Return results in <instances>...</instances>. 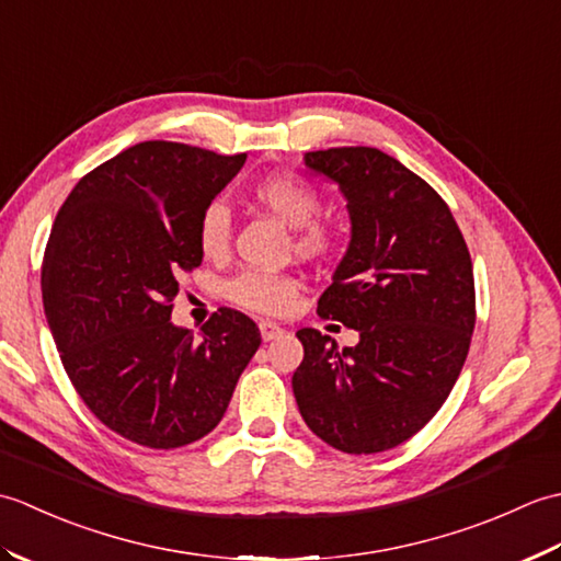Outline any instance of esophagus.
Masks as SVG:
<instances>
[{
  "mask_svg": "<svg viewBox=\"0 0 561 561\" xmlns=\"http://www.w3.org/2000/svg\"><path fill=\"white\" fill-rule=\"evenodd\" d=\"M282 332L284 330L277 323H270V320H260V335H262V340H265V342L277 340Z\"/></svg>",
  "mask_w": 561,
  "mask_h": 561,
  "instance_id": "34e87169",
  "label": "esophagus"
}]
</instances>
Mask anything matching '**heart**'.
I'll list each match as a JSON object with an SVG mask.
<instances>
[{
    "label": "heart",
    "mask_w": 561,
    "mask_h": 561,
    "mask_svg": "<svg viewBox=\"0 0 561 561\" xmlns=\"http://www.w3.org/2000/svg\"><path fill=\"white\" fill-rule=\"evenodd\" d=\"M250 199L270 211L289 229H301L296 236V250L299 253H323L328 250L332 236L328 229L311 224L320 209L316 190L304 178L289 171L267 173L250 185ZM231 241V214L221 202H214L202 211L197 224V243L207 257H221L229 250ZM229 299L238 306L260 313H284L296 299V282L284 274L270 272H241L229 284Z\"/></svg>",
    "instance_id": "obj_1"
}]
</instances>
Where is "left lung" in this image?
<instances>
[{
    "instance_id": "obj_1",
    "label": "left lung",
    "mask_w": 561,
    "mask_h": 561,
    "mask_svg": "<svg viewBox=\"0 0 561 561\" xmlns=\"http://www.w3.org/2000/svg\"><path fill=\"white\" fill-rule=\"evenodd\" d=\"M347 202L350 245L318 316L359 332L354 347L304 328L291 378L308 428L352 456L400 446L456 386L474 330L472 260L436 190L371 147L304 153Z\"/></svg>"
}]
</instances>
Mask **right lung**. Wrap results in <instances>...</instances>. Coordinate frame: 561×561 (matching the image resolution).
Here are the masks:
<instances>
[{
	"instance_id": "1",
	"label": "right lung",
	"mask_w": 561,
	"mask_h": 561,
	"mask_svg": "<svg viewBox=\"0 0 561 561\" xmlns=\"http://www.w3.org/2000/svg\"><path fill=\"white\" fill-rule=\"evenodd\" d=\"M243 163L139 141L83 175L57 211L41 279L47 325L87 408L139 446L207 436L260 347L257 325L231 308L199 337L171 320L178 277L205 255L202 211Z\"/></svg>"
}]
</instances>
